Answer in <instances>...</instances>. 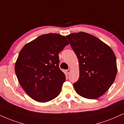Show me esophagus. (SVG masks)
I'll return each mask as SVG.
<instances>
[{
	"instance_id": "obj_1",
	"label": "esophagus",
	"mask_w": 124,
	"mask_h": 124,
	"mask_svg": "<svg viewBox=\"0 0 124 124\" xmlns=\"http://www.w3.org/2000/svg\"><path fill=\"white\" fill-rule=\"evenodd\" d=\"M70 72H71V69H69L66 70V73L68 74H70Z\"/></svg>"
}]
</instances>
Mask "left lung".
<instances>
[{
  "label": "left lung",
  "instance_id": "left-lung-1",
  "mask_svg": "<svg viewBox=\"0 0 124 124\" xmlns=\"http://www.w3.org/2000/svg\"><path fill=\"white\" fill-rule=\"evenodd\" d=\"M78 59L80 76L73 84L77 94L95 99L109 89L117 73L116 58L112 49L102 40L87 33L66 36Z\"/></svg>",
  "mask_w": 124,
  "mask_h": 124
}]
</instances>
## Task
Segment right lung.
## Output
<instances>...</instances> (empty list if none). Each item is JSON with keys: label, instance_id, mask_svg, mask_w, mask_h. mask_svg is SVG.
I'll return each instance as SVG.
<instances>
[{"label": "right lung", "instance_id": "add662e5", "mask_svg": "<svg viewBox=\"0 0 124 124\" xmlns=\"http://www.w3.org/2000/svg\"><path fill=\"white\" fill-rule=\"evenodd\" d=\"M69 44L57 33L42 35L27 43L19 52L15 71L25 92L37 102L57 97L66 80L59 67V53Z\"/></svg>", "mask_w": 124, "mask_h": 124}]
</instances>
